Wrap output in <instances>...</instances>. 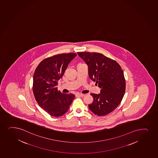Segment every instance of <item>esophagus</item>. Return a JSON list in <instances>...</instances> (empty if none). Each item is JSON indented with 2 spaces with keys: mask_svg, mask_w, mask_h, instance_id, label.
<instances>
[{
  "mask_svg": "<svg viewBox=\"0 0 158 158\" xmlns=\"http://www.w3.org/2000/svg\"><path fill=\"white\" fill-rule=\"evenodd\" d=\"M76 96H78V97H83V96H85V94H76Z\"/></svg>",
  "mask_w": 158,
  "mask_h": 158,
  "instance_id": "obj_1",
  "label": "esophagus"
}]
</instances>
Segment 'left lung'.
<instances>
[{"mask_svg":"<svg viewBox=\"0 0 158 158\" xmlns=\"http://www.w3.org/2000/svg\"><path fill=\"white\" fill-rule=\"evenodd\" d=\"M88 67V74L96 82L100 94H91L94 101L90 110L96 115L103 116L113 111L123 100L126 90V80L119 64L98 52H77Z\"/></svg>","mask_w":158,"mask_h":158,"instance_id":"8db88e82","label":"left lung"}]
</instances>
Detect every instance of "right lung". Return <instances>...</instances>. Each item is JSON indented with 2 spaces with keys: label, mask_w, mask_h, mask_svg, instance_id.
Listing matches in <instances>:
<instances>
[{
  "label": "right lung",
  "mask_w": 158,
  "mask_h": 158,
  "mask_svg": "<svg viewBox=\"0 0 158 158\" xmlns=\"http://www.w3.org/2000/svg\"><path fill=\"white\" fill-rule=\"evenodd\" d=\"M76 56L68 53L48 57L40 62L35 71L32 90L35 100L51 116L64 115L75 98L72 94H62L56 86L68 65Z\"/></svg>",
  "instance_id": "1"
}]
</instances>
